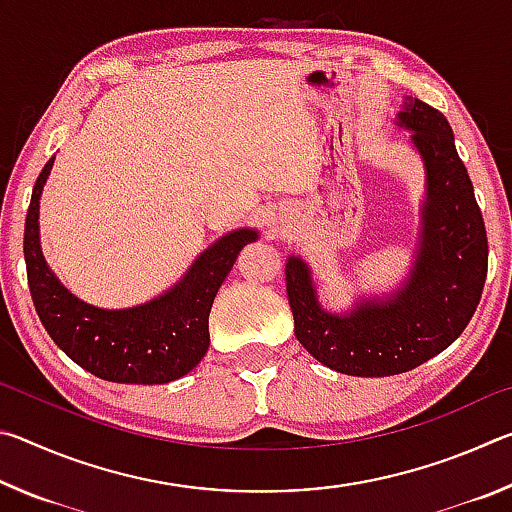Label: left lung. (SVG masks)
Masks as SVG:
<instances>
[{"instance_id":"left-lung-1","label":"left lung","mask_w":512,"mask_h":512,"mask_svg":"<svg viewBox=\"0 0 512 512\" xmlns=\"http://www.w3.org/2000/svg\"><path fill=\"white\" fill-rule=\"evenodd\" d=\"M400 124L413 131L427 169L420 253L404 289L384 302H361L348 316H334L320 309L305 262H287L298 341L343 375H400L436 357L470 323L488 275L483 216L456 153L452 126L443 112L413 97L404 101Z\"/></svg>"}]
</instances>
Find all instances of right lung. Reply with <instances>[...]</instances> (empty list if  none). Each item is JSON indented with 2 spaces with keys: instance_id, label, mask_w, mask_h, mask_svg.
<instances>
[{
  "instance_id": "right-lung-1",
  "label": "right lung",
  "mask_w": 512,
  "mask_h": 512,
  "mask_svg": "<svg viewBox=\"0 0 512 512\" xmlns=\"http://www.w3.org/2000/svg\"><path fill=\"white\" fill-rule=\"evenodd\" d=\"M51 158L33 185L24 221L27 280L47 334L94 377L117 384H167L187 375L210 348V309L216 291L255 230H235L196 259L176 287L142 307L108 311L74 298L49 271L38 239L42 185Z\"/></svg>"
}]
</instances>
